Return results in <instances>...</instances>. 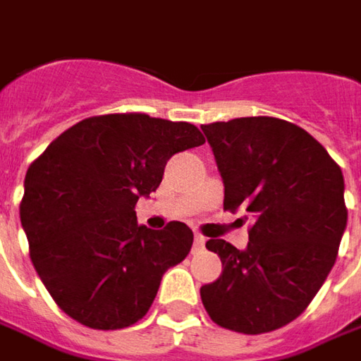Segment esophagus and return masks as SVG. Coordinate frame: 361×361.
<instances>
[{"instance_id": "obj_1", "label": "esophagus", "mask_w": 361, "mask_h": 361, "mask_svg": "<svg viewBox=\"0 0 361 361\" xmlns=\"http://www.w3.org/2000/svg\"><path fill=\"white\" fill-rule=\"evenodd\" d=\"M204 246H206V238L202 234H196V238H194V252L204 250Z\"/></svg>"}]
</instances>
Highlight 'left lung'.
Masks as SVG:
<instances>
[{
	"instance_id": "8db88e82",
	"label": "left lung",
	"mask_w": 361,
	"mask_h": 361,
	"mask_svg": "<svg viewBox=\"0 0 361 361\" xmlns=\"http://www.w3.org/2000/svg\"><path fill=\"white\" fill-rule=\"evenodd\" d=\"M224 181V210L250 216L248 246L210 238L222 274L200 289L220 327L257 336L297 319L336 264L348 224L343 176L305 129L274 117L202 125Z\"/></svg>"
}]
</instances>
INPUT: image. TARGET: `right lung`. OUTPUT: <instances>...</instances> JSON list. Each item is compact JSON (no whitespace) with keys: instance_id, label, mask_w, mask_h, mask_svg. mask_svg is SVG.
Instances as JSON below:
<instances>
[{"instance_id":"1","label":"right lung","mask_w":361,"mask_h":361,"mask_svg":"<svg viewBox=\"0 0 361 361\" xmlns=\"http://www.w3.org/2000/svg\"><path fill=\"white\" fill-rule=\"evenodd\" d=\"M202 143L190 123L101 115L72 125L27 167L20 218L30 259L74 322L123 329L149 311L194 234L183 222L139 226L135 204L159 188L171 155Z\"/></svg>"}]
</instances>
